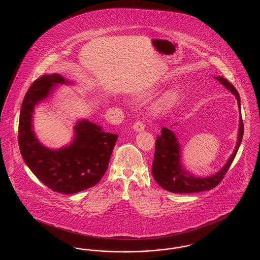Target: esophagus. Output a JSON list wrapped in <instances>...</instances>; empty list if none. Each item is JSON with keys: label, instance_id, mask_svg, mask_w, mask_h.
<instances>
[{"label": "esophagus", "instance_id": "esophagus-1", "mask_svg": "<svg viewBox=\"0 0 260 260\" xmlns=\"http://www.w3.org/2000/svg\"><path fill=\"white\" fill-rule=\"evenodd\" d=\"M134 129L137 133H141V132H144L145 126L141 122L138 121V122H136V124H134Z\"/></svg>", "mask_w": 260, "mask_h": 260}]
</instances>
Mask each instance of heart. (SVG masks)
Segmentation results:
<instances>
[{"label":"heart","mask_w":260,"mask_h":260,"mask_svg":"<svg viewBox=\"0 0 260 260\" xmlns=\"http://www.w3.org/2000/svg\"><path fill=\"white\" fill-rule=\"evenodd\" d=\"M159 89L158 86H153V87H148L144 91L140 93L141 99H149L151 98L157 90ZM176 100V92L173 89H170L166 91L160 99L156 101L154 104V112L158 115L164 114L166 112L169 111L174 104Z\"/></svg>","instance_id":"heart-1"}]
</instances>
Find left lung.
Listing matches in <instances>:
<instances>
[{
	"label": "left lung",
	"instance_id": "1",
	"mask_svg": "<svg viewBox=\"0 0 260 260\" xmlns=\"http://www.w3.org/2000/svg\"><path fill=\"white\" fill-rule=\"evenodd\" d=\"M214 79L217 80L231 93H233L238 101L240 121L235 149L220 171L206 177L195 176L186 171L181 162V146L179 144L178 138L172 129L162 127L161 135L157 136L156 140L155 155L152 165V174L157 183L167 191L186 194L210 190L220 183L225 173H227L232 161L235 159L236 154L240 147L244 135V124L241 115V99L235 87L226 79L220 76L214 77Z\"/></svg>",
	"mask_w": 260,
	"mask_h": 260
}]
</instances>
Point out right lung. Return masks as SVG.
Masks as SVG:
<instances>
[{
    "mask_svg": "<svg viewBox=\"0 0 260 260\" xmlns=\"http://www.w3.org/2000/svg\"><path fill=\"white\" fill-rule=\"evenodd\" d=\"M61 75H45L25 94L19 116L18 144L27 167L52 191L74 194L96 185L111 158L118 136L104 133L99 124L82 119L76 122L68 145L51 149L40 142L33 127L34 109L50 99L57 85H72Z\"/></svg>",
    "mask_w": 260,
    "mask_h": 260,
    "instance_id": "right-lung-1",
    "label": "right lung"
}]
</instances>
